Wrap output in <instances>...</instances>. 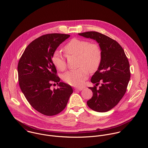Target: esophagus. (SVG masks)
I'll list each match as a JSON object with an SVG mask.
<instances>
[{
  "mask_svg": "<svg viewBox=\"0 0 148 148\" xmlns=\"http://www.w3.org/2000/svg\"><path fill=\"white\" fill-rule=\"evenodd\" d=\"M82 90H83L82 88H74V90H75V91H77V90L81 91Z\"/></svg>",
  "mask_w": 148,
  "mask_h": 148,
  "instance_id": "1",
  "label": "esophagus"
}]
</instances>
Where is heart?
I'll use <instances>...</instances> for the list:
<instances>
[{
  "instance_id": "b5f03b06",
  "label": "heart",
  "mask_w": 148,
  "mask_h": 148,
  "mask_svg": "<svg viewBox=\"0 0 148 148\" xmlns=\"http://www.w3.org/2000/svg\"><path fill=\"white\" fill-rule=\"evenodd\" d=\"M64 50L67 55L78 57L79 69L66 73L63 79L67 84L75 87L84 84L89 76L88 69L91 72L95 71L102 60V51L96 43H91L88 40L74 38L66 44ZM54 65L60 71L66 68V60L62 54L56 51L52 56Z\"/></svg>"
}]
</instances>
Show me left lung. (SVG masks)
Returning a JSON list of instances; mask_svg holds the SVG:
<instances>
[{"label":"left lung","mask_w":148,"mask_h":148,"mask_svg":"<svg viewBox=\"0 0 148 148\" xmlns=\"http://www.w3.org/2000/svg\"><path fill=\"white\" fill-rule=\"evenodd\" d=\"M97 42L102 51L101 64L92 76L91 82L101 85L98 89L89 88L92 97L87 102L92 110L106 112L118 104L126 91L130 78V66L123 49L117 41L95 31L78 34Z\"/></svg>","instance_id":"left-lung-1"}]
</instances>
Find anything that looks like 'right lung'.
Instances as JSON below:
<instances>
[{"label":"right lung","instance_id":"obj_1","mask_svg":"<svg viewBox=\"0 0 148 148\" xmlns=\"http://www.w3.org/2000/svg\"><path fill=\"white\" fill-rule=\"evenodd\" d=\"M70 36L55 33L36 38L26 48L18 63V80L22 92L31 106L45 116L61 112L73 92L70 85L60 82L52 62L56 49ZM53 83L59 88L51 90Z\"/></svg>","mask_w":148,"mask_h":148}]
</instances>
